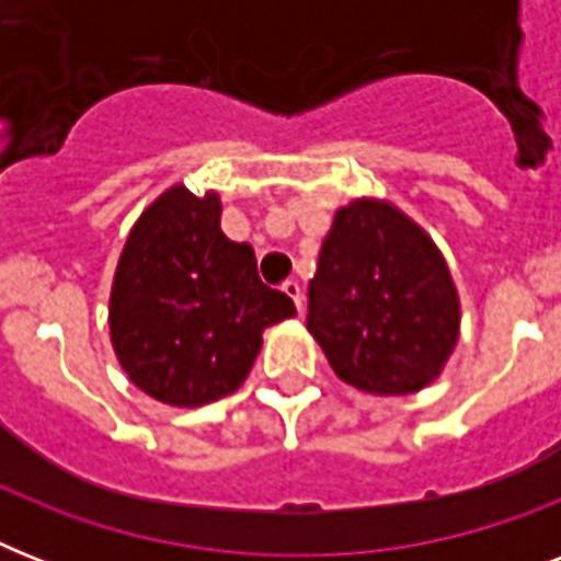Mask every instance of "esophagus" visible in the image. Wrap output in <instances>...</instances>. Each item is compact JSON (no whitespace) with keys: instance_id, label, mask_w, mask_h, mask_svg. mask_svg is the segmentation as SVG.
<instances>
[{"instance_id":"obj_1","label":"esophagus","mask_w":561,"mask_h":561,"mask_svg":"<svg viewBox=\"0 0 561 561\" xmlns=\"http://www.w3.org/2000/svg\"><path fill=\"white\" fill-rule=\"evenodd\" d=\"M282 290L288 294L290 299H294V306H297V311H302V306H306V299H302V288H299L297 279H288L285 285H282Z\"/></svg>"}]
</instances>
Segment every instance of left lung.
Wrapping results in <instances>:
<instances>
[{
	"label": "left lung",
	"instance_id": "obj_1",
	"mask_svg": "<svg viewBox=\"0 0 561 561\" xmlns=\"http://www.w3.org/2000/svg\"><path fill=\"white\" fill-rule=\"evenodd\" d=\"M308 332L364 392L436 381L460 337V297L434 238L378 197L341 206L308 285Z\"/></svg>",
	"mask_w": 561,
	"mask_h": 561
}]
</instances>
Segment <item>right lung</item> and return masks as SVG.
Here are the masks:
<instances>
[{
	"instance_id": "right-lung-1",
	"label": "right lung",
	"mask_w": 561,
	"mask_h": 561,
	"mask_svg": "<svg viewBox=\"0 0 561 561\" xmlns=\"http://www.w3.org/2000/svg\"><path fill=\"white\" fill-rule=\"evenodd\" d=\"M297 314L250 244L220 229V197L171 186L139 215L110 290V341L127 378L171 408L236 392L267 325Z\"/></svg>"
}]
</instances>
